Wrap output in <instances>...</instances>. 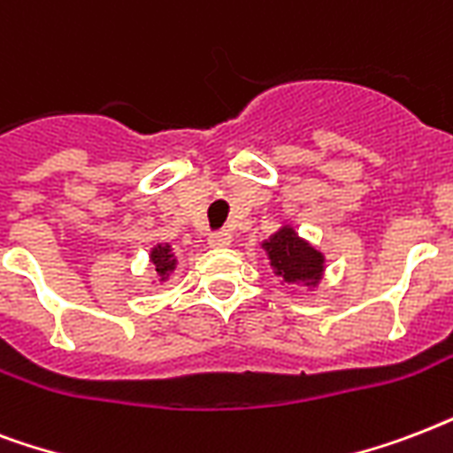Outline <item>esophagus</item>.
Wrapping results in <instances>:
<instances>
[{
    "mask_svg": "<svg viewBox=\"0 0 453 453\" xmlns=\"http://www.w3.org/2000/svg\"><path fill=\"white\" fill-rule=\"evenodd\" d=\"M208 245H210V248H215V250H219V248H229L231 234H226V231H217V234H210Z\"/></svg>",
    "mask_w": 453,
    "mask_h": 453,
    "instance_id": "1",
    "label": "esophagus"
}]
</instances>
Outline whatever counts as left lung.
I'll return each mask as SVG.
<instances>
[{
  "label": "left lung",
  "instance_id": "1",
  "mask_svg": "<svg viewBox=\"0 0 453 453\" xmlns=\"http://www.w3.org/2000/svg\"><path fill=\"white\" fill-rule=\"evenodd\" d=\"M262 248H265L274 274L283 283H297V286L317 288L321 279H324V252L314 248L310 241H304L290 224H283L281 229L274 231L262 243Z\"/></svg>",
  "mask_w": 453,
  "mask_h": 453
}]
</instances>
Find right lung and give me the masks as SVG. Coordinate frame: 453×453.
Listing matches in <instances>:
<instances>
[{
    "instance_id": "right-lung-1",
    "label": "right lung",
    "mask_w": 453,
    "mask_h": 453,
    "mask_svg": "<svg viewBox=\"0 0 453 453\" xmlns=\"http://www.w3.org/2000/svg\"><path fill=\"white\" fill-rule=\"evenodd\" d=\"M150 265H153V272H156L157 281L165 283L172 276V272L177 269V257L172 252L170 243H157L150 248Z\"/></svg>"
}]
</instances>
